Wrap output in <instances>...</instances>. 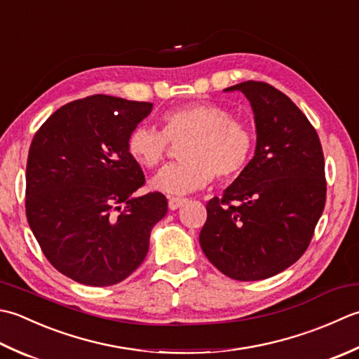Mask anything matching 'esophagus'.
Wrapping results in <instances>:
<instances>
[{"label":"esophagus","instance_id":"34e87169","mask_svg":"<svg viewBox=\"0 0 359 359\" xmlns=\"http://www.w3.org/2000/svg\"><path fill=\"white\" fill-rule=\"evenodd\" d=\"M187 200L186 198H180V196H170L169 198V209L170 210H177L178 208H181Z\"/></svg>","mask_w":359,"mask_h":359}]
</instances>
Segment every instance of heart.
<instances>
[{
	"label": "heart",
	"instance_id": "obj_1",
	"mask_svg": "<svg viewBox=\"0 0 359 359\" xmlns=\"http://www.w3.org/2000/svg\"><path fill=\"white\" fill-rule=\"evenodd\" d=\"M163 131L137 126L130 131L127 150L145 169L164 163L172 144H182L180 164L167 167L151 180V187L182 195L208 186L217 175L231 180L246 170L254 156L255 133L250 123L233 118L215 104H187L161 116Z\"/></svg>",
	"mask_w": 359,
	"mask_h": 359
}]
</instances>
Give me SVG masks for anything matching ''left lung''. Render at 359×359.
<instances>
[{
  "label": "left lung",
  "mask_w": 359,
  "mask_h": 359,
  "mask_svg": "<svg viewBox=\"0 0 359 359\" xmlns=\"http://www.w3.org/2000/svg\"><path fill=\"white\" fill-rule=\"evenodd\" d=\"M251 102L257 145L250 165L206 204L200 245L231 279L262 280L302 257L325 206L324 153L316 130L288 96L265 82L226 88Z\"/></svg>",
  "instance_id": "left-lung-1"
}]
</instances>
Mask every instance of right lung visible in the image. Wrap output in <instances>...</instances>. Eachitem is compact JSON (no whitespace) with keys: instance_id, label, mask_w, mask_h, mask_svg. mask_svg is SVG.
I'll return each mask as SVG.
<instances>
[{"instance_id":"add662e5","label":"right lung","mask_w":359,"mask_h":359,"mask_svg":"<svg viewBox=\"0 0 359 359\" xmlns=\"http://www.w3.org/2000/svg\"><path fill=\"white\" fill-rule=\"evenodd\" d=\"M153 108L94 94L58 108L36 131L26 165V217L57 271L90 287H109L135 271L150 232L167 214L130 156V131Z\"/></svg>"}]
</instances>
